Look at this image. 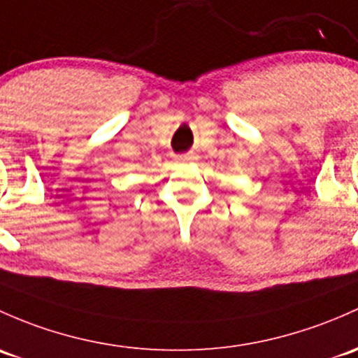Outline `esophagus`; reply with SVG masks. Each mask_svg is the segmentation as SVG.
Instances as JSON below:
<instances>
[{"instance_id":"1","label":"esophagus","mask_w":358,"mask_h":358,"mask_svg":"<svg viewBox=\"0 0 358 358\" xmlns=\"http://www.w3.org/2000/svg\"><path fill=\"white\" fill-rule=\"evenodd\" d=\"M176 159H178L180 163H189V161L195 159V156H194V152H189V154H182V156H178Z\"/></svg>"}]
</instances>
